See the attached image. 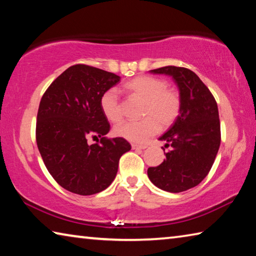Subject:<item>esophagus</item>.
I'll list each match as a JSON object with an SVG mask.
<instances>
[{
	"instance_id": "obj_1",
	"label": "esophagus",
	"mask_w": 256,
	"mask_h": 256,
	"mask_svg": "<svg viewBox=\"0 0 256 256\" xmlns=\"http://www.w3.org/2000/svg\"><path fill=\"white\" fill-rule=\"evenodd\" d=\"M146 148H148V146L146 144H132V149H140V150H144Z\"/></svg>"
}]
</instances>
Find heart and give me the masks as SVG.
I'll return each instance as SVG.
<instances>
[{
    "label": "heart",
    "mask_w": 256,
    "mask_h": 256,
    "mask_svg": "<svg viewBox=\"0 0 256 256\" xmlns=\"http://www.w3.org/2000/svg\"><path fill=\"white\" fill-rule=\"evenodd\" d=\"M125 89L133 96L144 99L141 115L144 118L125 120L118 124L114 132L120 138L131 142H144L158 132L159 125L168 128L180 114L178 92L168 88L162 79L149 76H136L125 84ZM100 110L105 118L112 123L122 118V104L115 89H108L102 94Z\"/></svg>",
    "instance_id": "obj_1"
}]
</instances>
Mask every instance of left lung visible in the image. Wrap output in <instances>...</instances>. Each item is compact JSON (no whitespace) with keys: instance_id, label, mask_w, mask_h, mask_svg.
Segmentation results:
<instances>
[{"instance_id":"8db88e82","label":"left lung","mask_w":256,"mask_h":256,"mask_svg":"<svg viewBox=\"0 0 256 256\" xmlns=\"http://www.w3.org/2000/svg\"><path fill=\"white\" fill-rule=\"evenodd\" d=\"M150 72L172 78L180 90V110L159 138L172 150L159 166L148 168V177L167 192H184L200 184L214 162L222 141L218 106L208 86L188 68L164 66Z\"/></svg>"}]
</instances>
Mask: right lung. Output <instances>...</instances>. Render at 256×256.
<instances>
[{
    "label": "right lung",
    "mask_w": 256,
    "mask_h": 256,
    "mask_svg": "<svg viewBox=\"0 0 256 256\" xmlns=\"http://www.w3.org/2000/svg\"><path fill=\"white\" fill-rule=\"evenodd\" d=\"M120 76L76 64L52 82L37 114L36 141L47 170L63 188L80 196L106 190L115 180L122 154L131 150L123 138H107L110 125L100 97ZM92 136L100 140L88 145Z\"/></svg>",
    "instance_id": "obj_1"
}]
</instances>
